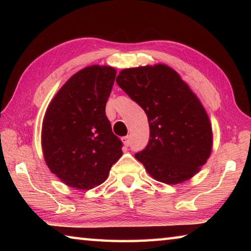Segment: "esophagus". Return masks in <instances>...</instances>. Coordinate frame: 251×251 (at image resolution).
Masks as SVG:
<instances>
[{
  "instance_id": "esophagus-1",
  "label": "esophagus",
  "mask_w": 251,
  "mask_h": 251,
  "mask_svg": "<svg viewBox=\"0 0 251 251\" xmlns=\"http://www.w3.org/2000/svg\"><path fill=\"white\" fill-rule=\"evenodd\" d=\"M122 142H123V144H124L125 146H129V144H130L129 136H124V137L122 138Z\"/></svg>"
}]
</instances>
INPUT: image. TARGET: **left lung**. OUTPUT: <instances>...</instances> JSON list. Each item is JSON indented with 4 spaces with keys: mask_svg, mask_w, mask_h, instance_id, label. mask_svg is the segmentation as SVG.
Instances as JSON below:
<instances>
[{
    "mask_svg": "<svg viewBox=\"0 0 251 251\" xmlns=\"http://www.w3.org/2000/svg\"><path fill=\"white\" fill-rule=\"evenodd\" d=\"M116 83L147 115L150 142L135 155L147 173L168 185L196 175L211 154L212 129L188 84L165 64L125 69Z\"/></svg>",
    "mask_w": 251,
    "mask_h": 251,
    "instance_id": "1",
    "label": "left lung"
}]
</instances>
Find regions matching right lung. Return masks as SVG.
<instances>
[{"instance_id":"add662e5","label":"right lung","mask_w":251,"mask_h":251,"mask_svg":"<svg viewBox=\"0 0 251 251\" xmlns=\"http://www.w3.org/2000/svg\"><path fill=\"white\" fill-rule=\"evenodd\" d=\"M115 76L112 66L85 67L59 88L45 112L41 136L45 163L73 188L103 184L123 155V144L105 114Z\"/></svg>"}]
</instances>
